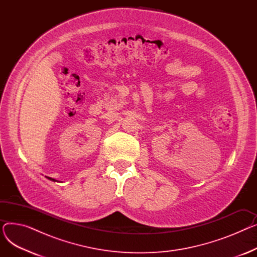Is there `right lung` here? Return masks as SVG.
I'll return each instance as SVG.
<instances>
[{
  "mask_svg": "<svg viewBox=\"0 0 257 257\" xmlns=\"http://www.w3.org/2000/svg\"><path fill=\"white\" fill-rule=\"evenodd\" d=\"M50 180H53V181H56V180H54V179H52V178H50V177H48Z\"/></svg>",
  "mask_w": 257,
  "mask_h": 257,
  "instance_id": "obj_1",
  "label": "right lung"
}]
</instances>
